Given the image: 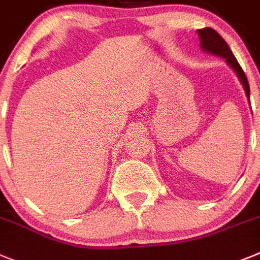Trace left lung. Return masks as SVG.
Returning <instances> with one entry per match:
<instances>
[{
	"mask_svg": "<svg viewBox=\"0 0 260 260\" xmlns=\"http://www.w3.org/2000/svg\"><path fill=\"white\" fill-rule=\"evenodd\" d=\"M197 32H199L203 50L208 51V52H210V54H214V55H218V56L225 57L228 64H229L233 70H234V72L238 75L242 85H243V88H245L246 90L247 99H250V86H248L247 77H246L245 72H243V70H242V67L239 66V63L237 61L236 56L233 55L232 50H230V47L228 46V43L223 41V38L221 37L216 30H213V28L210 27H205L203 28V30H199Z\"/></svg>",
	"mask_w": 260,
	"mask_h": 260,
	"instance_id": "8db88e82",
	"label": "left lung"
}]
</instances>
